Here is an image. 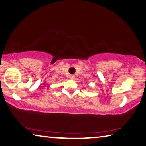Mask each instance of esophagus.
Instances as JSON below:
<instances>
[{
    "instance_id": "esophagus-1",
    "label": "esophagus",
    "mask_w": 146,
    "mask_h": 146,
    "mask_svg": "<svg viewBox=\"0 0 146 146\" xmlns=\"http://www.w3.org/2000/svg\"><path fill=\"white\" fill-rule=\"evenodd\" d=\"M74 78H75V75H70V78L71 79V80H73V79H74Z\"/></svg>"
}]
</instances>
